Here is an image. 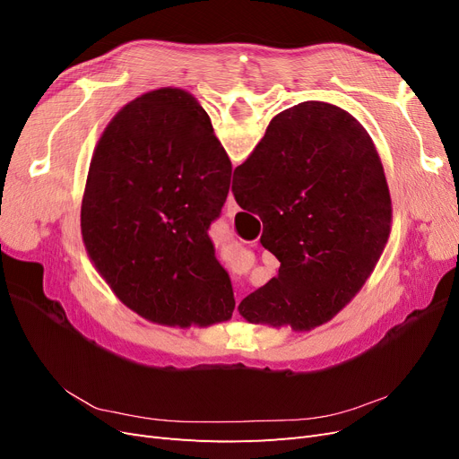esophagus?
<instances>
[{
    "label": "esophagus",
    "mask_w": 459,
    "mask_h": 459,
    "mask_svg": "<svg viewBox=\"0 0 459 459\" xmlns=\"http://www.w3.org/2000/svg\"><path fill=\"white\" fill-rule=\"evenodd\" d=\"M228 216H235V212L239 211V206H238V203H235V199H233V195L230 193V197H228Z\"/></svg>",
    "instance_id": "esophagus-1"
}]
</instances>
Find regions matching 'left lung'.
<instances>
[{"label":"left lung","instance_id":"1","mask_svg":"<svg viewBox=\"0 0 459 459\" xmlns=\"http://www.w3.org/2000/svg\"><path fill=\"white\" fill-rule=\"evenodd\" d=\"M231 160L191 93L160 88L124 105L97 143L82 199V238L95 270L152 324L208 327L235 308L208 228Z\"/></svg>","mask_w":459,"mask_h":459}]
</instances>
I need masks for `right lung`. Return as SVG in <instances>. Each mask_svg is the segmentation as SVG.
Here are the masks:
<instances>
[{
	"label": "right lung",
	"instance_id": "1",
	"mask_svg": "<svg viewBox=\"0 0 459 459\" xmlns=\"http://www.w3.org/2000/svg\"><path fill=\"white\" fill-rule=\"evenodd\" d=\"M233 197L260 216V243L281 262L245 297L251 324L310 331L349 304L379 262L393 206L369 134L351 113L304 101L272 118L233 172Z\"/></svg>",
	"mask_w": 459,
	"mask_h": 459
}]
</instances>
